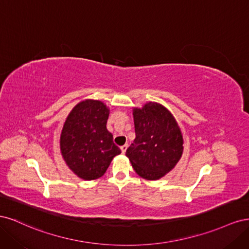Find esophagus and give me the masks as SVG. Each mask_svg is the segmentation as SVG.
<instances>
[{"instance_id": "obj_1", "label": "esophagus", "mask_w": 249, "mask_h": 249, "mask_svg": "<svg viewBox=\"0 0 249 249\" xmlns=\"http://www.w3.org/2000/svg\"><path fill=\"white\" fill-rule=\"evenodd\" d=\"M126 148H127V144H124V145H123V146H120V150H122V153H123V154H124V153H125Z\"/></svg>"}]
</instances>
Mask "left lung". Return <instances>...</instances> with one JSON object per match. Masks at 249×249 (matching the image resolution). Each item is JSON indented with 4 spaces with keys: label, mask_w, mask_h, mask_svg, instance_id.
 <instances>
[{
    "label": "left lung",
    "mask_w": 249,
    "mask_h": 249,
    "mask_svg": "<svg viewBox=\"0 0 249 249\" xmlns=\"http://www.w3.org/2000/svg\"><path fill=\"white\" fill-rule=\"evenodd\" d=\"M136 138L126 149L141 178L159 179L175 168L183 155V135L176 118L161 104L149 102L133 109Z\"/></svg>",
    "instance_id": "8db88e82"
}]
</instances>
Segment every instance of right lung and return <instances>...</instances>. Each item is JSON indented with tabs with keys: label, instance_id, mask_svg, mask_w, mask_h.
I'll list each match as a JSON object with an SVG mask.
<instances>
[{
	"label": "right lung",
	"instance_id": "1",
	"mask_svg": "<svg viewBox=\"0 0 249 249\" xmlns=\"http://www.w3.org/2000/svg\"><path fill=\"white\" fill-rule=\"evenodd\" d=\"M109 108L101 101L85 100L73 107L63 124L60 150L70 169L85 180L99 178L122 153L107 130Z\"/></svg>",
	"mask_w": 249,
	"mask_h": 249
}]
</instances>
